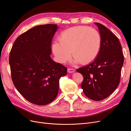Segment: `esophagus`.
<instances>
[{"label": "esophagus", "instance_id": "obj_1", "mask_svg": "<svg viewBox=\"0 0 131 131\" xmlns=\"http://www.w3.org/2000/svg\"><path fill=\"white\" fill-rule=\"evenodd\" d=\"M68 72L69 73H72L75 72V70L74 69H71V68H68Z\"/></svg>", "mask_w": 131, "mask_h": 131}]
</instances>
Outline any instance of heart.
<instances>
[{
    "instance_id": "obj_1",
    "label": "heart",
    "mask_w": 131,
    "mask_h": 131,
    "mask_svg": "<svg viewBox=\"0 0 131 131\" xmlns=\"http://www.w3.org/2000/svg\"><path fill=\"white\" fill-rule=\"evenodd\" d=\"M102 43L101 36L98 31L85 26H77L64 30L61 34L59 42L55 41L52 50L56 60L64 63L71 57L73 62L86 64L96 59Z\"/></svg>"
}]
</instances>
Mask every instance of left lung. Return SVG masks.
<instances>
[{
	"mask_svg": "<svg viewBox=\"0 0 131 131\" xmlns=\"http://www.w3.org/2000/svg\"><path fill=\"white\" fill-rule=\"evenodd\" d=\"M102 39L96 59L86 66L77 69L84 78L81 88L92 100L105 99L116 89L120 83L124 55L120 41L111 31L96 23Z\"/></svg>",
	"mask_w": 131,
	"mask_h": 131,
	"instance_id": "obj_1",
	"label": "left lung"
}]
</instances>
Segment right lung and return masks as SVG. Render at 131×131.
<instances>
[{
    "label": "right lung",
    "mask_w": 131,
    "mask_h": 131,
    "mask_svg": "<svg viewBox=\"0 0 131 131\" xmlns=\"http://www.w3.org/2000/svg\"><path fill=\"white\" fill-rule=\"evenodd\" d=\"M57 25L35 26L15 40L10 51L9 63L15 87L33 104L45 105L56 98L59 80L67 68L51 59L52 39Z\"/></svg>",
    "instance_id": "obj_1"
}]
</instances>
